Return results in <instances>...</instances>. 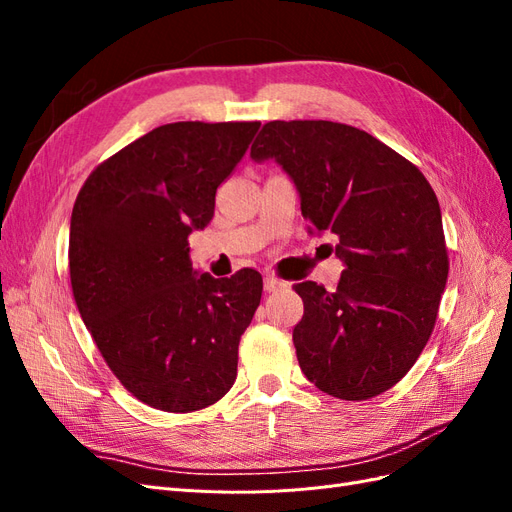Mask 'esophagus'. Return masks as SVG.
I'll return each mask as SVG.
<instances>
[{"mask_svg":"<svg viewBox=\"0 0 512 512\" xmlns=\"http://www.w3.org/2000/svg\"><path fill=\"white\" fill-rule=\"evenodd\" d=\"M286 286V282H282L280 277H275V275H265V290L267 292H275L277 288H284Z\"/></svg>","mask_w":512,"mask_h":512,"instance_id":"obj_1","label":"esophagus"}]
</instances>
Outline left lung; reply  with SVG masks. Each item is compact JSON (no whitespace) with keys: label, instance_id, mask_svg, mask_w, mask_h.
Segmentation results:
<instances>
[{"label":"left lung","instance_id":"8db88e82","mask_svg":"<svg viewBox=\"0 0 512 512\" xmlns=\"http://www.w3.org/2000/svg\"><path fill=\"white\" fill-rule=\"evenodd\" d=\"M250 158L280 164L309 232L339 239L337 290L294 286L303 299L292 331L301 371L339 399L389 391L423 352L446 286L436 192L412 162L346 123L269 121Z\"/></svg>","mask_w":512,"mask_h":512}]
</instances>
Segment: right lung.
Returning <instances> with one entry per match:
<instances>
[{
    "label": "right lung",
    "instance_id": "obj_1",
    "mask_svg": "<svg viewBox=\"0 0 512 512\" xmlns=\"http://www.w3.org/2000/svg\"><path fill=\"white\" fill-rule=\"evenodd\" d=\"M260 121H177L102 162L70 220V282L85 327L117 380L143 404L194 412L237 378V350L262 294L241 269L215 280L192 269L188 237Z\"/></svg>",
    "mask_w": 512,
    "mask_h": 512
}]
</instances>
